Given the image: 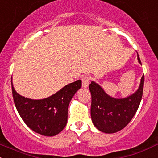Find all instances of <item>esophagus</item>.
<instances>
[{"instance_id": "34e87169", "label": "esophagus", "mask_w": 158, "mask_h": 158, "mask_svg": "<svg viewBox=\"0 0 158 158\" xmlns=\"http://www.w3.org/2000/svg\"><path fill=\"white\" fill-rule=\"evenodd\" d=\"M89 84H90V77L85 76L82 78V87L84 88H87L88 87Z\"/></svg>"}]
</instances>
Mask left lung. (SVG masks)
Here are the masks:
<instances>
[{
  "mask_svg": "<svg viewBox=\"0 0 158 158\" xmlns=\"http://www.w3.org/2000/svg\"><path fill=\"white\" fill-rule=\"evenodd\" d=\"M138 61L141 64L139 54ZM144 87V75L141 77L138 90L124 98H115L107 94L103 87L91 81L89 89L91 93L90 114L93 124L99 131L112 134L124 128L137 112Z\"/></svg>",
  "mask_w": 158,
  "mask_h": 158,
  "instance_id": "8db88e82",
  "label": "left lung"
}]
</instances>
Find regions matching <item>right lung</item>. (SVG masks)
I'll use <instances>...</instances> for the list:
<instances>
[{"label":"right lung","mask_w":158,"mask_h":158,"mask_svg":"<svg viewBox=\"0 0 158 158\" xmlns=\"http://www.w3.org/2000/svg\"><path fill=\"white\" fill-rule=\"evenodd\" d=\"M14 101L17 112L27 126L44 136H55L68 123V109L71 99L81 87V81L68 84L53 95L33 100L19 95L13 85Z\"/></svg>","instance_id":"obj_1"}]
</instances>
